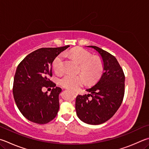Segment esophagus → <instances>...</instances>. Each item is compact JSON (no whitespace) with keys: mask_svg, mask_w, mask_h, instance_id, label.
Listing matches in <instances>:
<instances>
[{"mask_svg":"<svg viewBox=\"0 0 149 149\" xmlns=\"http://www.w3.org/2000/svg\"><path fill=\"white\" fill-rule=\"evenodd\" d=\"M73 94H74V96L75 97V96H76V94H75V93H73Z\"/></svg>","mask_w":149,"mask_h":149,"instance_id":"34e87169","label":"esophagus"}]
</instances>
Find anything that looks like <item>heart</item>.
<instances>
[{
    "label": "heart",
    "instance_id": "b5f03b06",
    "mask_svg": "<svg viewBox=\"0 0 149 149\" xmlns=\"http://www.w3.org/2000/svg\"><path fill=\"white\" fill-rule=\"evenodd\" d=\"M70 55L80 64V70L88 82L93 81L100 75L103 64L100 58L92 57L91 54L85 49L76 48L70 52ZM64 55L60 54L54 59L53 68L56 74L64 71ZM85 79L82 75L68 74L60 80L61 85L69 90L76 91L85 84Z\"/></svg>",
    "mask_w": 149,
    "mask_h": 149
}]
</instances>
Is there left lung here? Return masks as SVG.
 Instances as JSON below:
<instances>
[{"mask_svg": "<svg viewBox=\"0 0 149 149\" xmlns=\"http://www.w3.org/2000/svg\"><path fill=\"white\" fill-rule=\"evenodd\" d=\"M86 47L94 49L100 56L104 73L93 87L86 89L89 94L76 97L75 110L81 120L97 125L109 120L120 107L124 98L125 77L114 56L98 47Z\"/></svg>", "mask_w": 149, "mask_h": 149, "instance_id": "left-lung-1", "label": "left lung"}]
</instances>
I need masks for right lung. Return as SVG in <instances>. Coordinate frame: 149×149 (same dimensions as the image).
<instances>
[{
    "label": "right lung",
    "instance_id": "right-lung-1",
    "mask_svg": "<svg viewBox=\"0 0 149 149\" xmlns=\"http://www.w3.org/2000/svg\"><path fill=\"white\" fill-rule=\"evenodd\" d=\"M69 47L38 49L29 54L16 69L13 98L21 114L32 123L46 124L57 115L62 89L49 77L52 76L54 59ZM44 87H53L49 95L42 92Z\"/></svg>",
    "mask_w": 149,
    "mask_h": 149
}]
</instances>
